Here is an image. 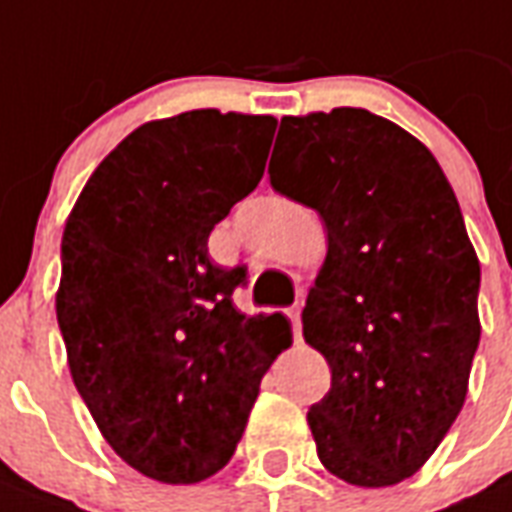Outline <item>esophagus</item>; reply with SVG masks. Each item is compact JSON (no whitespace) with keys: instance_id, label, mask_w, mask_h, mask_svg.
I'll list each match as a JSON object with an SVG mask.
<instances>
[{"instance_id":"esophagus-1","label":"esophagus","mask_w":512,"mask_h":512,"mask_svg":"<svg viewBox=\"0 0 512 512\" xmlns=\"http://www.w3.org/2000/svg\"><path fill=\"white\" fill-rule=\"evenodd\" d=\"M287 317L292 322V335H295V341H300V333H303V325H300V306H292L287 311Z\"/></svg>"}]
</instances>
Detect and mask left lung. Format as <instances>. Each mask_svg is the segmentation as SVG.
I'll return each mask as SVG.
<instances>
[{"mask_svg": "<svg viewBox=\"0 0 512 512\" xmlns=\"http://www.w3.org/2000/svg\"><path fill=\"white\" fill-rule=\"evenodd\" d=\"M268 174L327 228L303 308L333 373L308 411L319 462L351 486H395L446 438L481 341L459 201L416 136L357 107L282 117Z\"/></svg>", "mask_w": 512, "mask_h": 512, "instance_id": "left-lung-1", "label": "left lung"}]
</instances>
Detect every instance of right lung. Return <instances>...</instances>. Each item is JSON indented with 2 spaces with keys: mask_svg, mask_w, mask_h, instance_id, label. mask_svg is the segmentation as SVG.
Listing matches in <instances>:
<instances>
[{
  "mask_svg": "<svg viewBox=\"0 0 512 512\" xmlns=\"http://www.w3.org/2000/svg\"><path fill=\"white\" fill-rule=\"evenodd\" d=\"M276 117L193 109L152 120L85 182L61 239L56 317L74 386L134 470L198 483L239 446L265 370L292 343L282 314L247 317V268L209 233L263 179Z\"/></svg>",
  "mask_w": 512,
  "mask_h": 512,
  "instance_id": "add662e5",
  "label": "right lung"
}]
</instances>
